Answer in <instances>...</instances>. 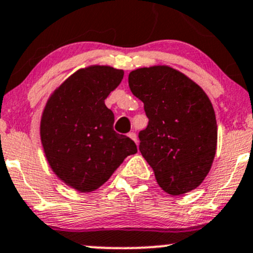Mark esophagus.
I'll return each instance as SVG.
<instances>
[{
  "label": "esophagus",
  "instance_id": "obj_1",
  "mask_svg": "<svg viewBox=\"0 0 253 253\" xmlns=\"http://www.w3.org/2000/svg\"><path fill=\"white\" fill-rule=\"evenodd\" d=\"M128 137L131 138L132 140H134L135 143H137V134H135L134 132H129V133H128Z\"/></svg>",
  "mask_w": 253,
  "mask_h": 253
}]
</instances>
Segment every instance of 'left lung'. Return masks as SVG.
<instances>
[{
  "instance_id": "1",
  "label": "left lung",
  "mask_w": 253,
  "mask_h": 253,
  "mask_svg": "<svg viewBox=\"0 0 253 253\" xmlns=\"http://www.w3.org/2000/svg\"><path fill=\"white\" fill-rule=\"evenodd\" d=\"M128 85L149 119L138 134L139 150L154 169L157 184L171 196L198 187L211 168L217 143L209 97L168 66L132 71Z\"/></svg>"
}]
</instances>
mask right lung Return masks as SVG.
Returning a JSON list of instances; mask_svg holds the SVG:
<instances>
[{
  "mask_svg": "<svg viewBox=\"0 0 253 253\" xmlns=\"http://www.w3.org/2000/svg\"><path fill=\"white\" fill-rule=\"evenodd\" d=\"M124 78L122 69L91 66L79 69L49 98L41 138L50 167L63 182L91 192L112 176L137 145L114 131V114L104 99Z\"/></svg>",
  "mask_w": 253,
  "mask_h": 253,
  "instance_id": "1",
  "label": "right lung"
}]
</instances>
